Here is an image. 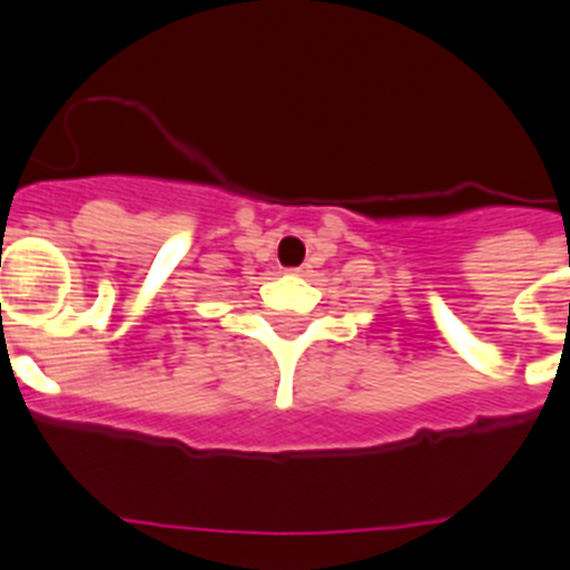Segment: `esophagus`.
<instances>
[{"label":"esophagus","instance_id":"esophagus-1","mask_svg":"<svg viewBox=\"0 0 570 570\" xmlns=\"http://www.w3.org/2000/svg\"><path fill=\"white\" fill-rule=\"evenodd\" d=\"M291 274H302V268H291Z\"/></svg>","mask_w":570,"mask_h":570}]
</instances>
